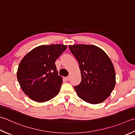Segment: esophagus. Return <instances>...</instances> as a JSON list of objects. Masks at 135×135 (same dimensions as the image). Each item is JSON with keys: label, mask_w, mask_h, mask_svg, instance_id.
<instances>
[{"label": "esophagus", "mask_w": 135, "mask_h": 135, "mask_svg": "<svg viewBox=\"0 0 135 135\" xmlns=\"http://www.w3.org/2000/svg\"><path fill=\"white\" fill-rule=\"evenodd\" d=\"M65 80L67 81H70V76H67V77H65Z\"/></svg>", "instance_id": "obj_1"}]
</instances>
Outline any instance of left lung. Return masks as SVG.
<instances>
[{"label":"left lung","mask_w":135,"mask_h":135,"mask_svg":"<svg viewBox=\"0 0 135 135\" xmlns=\"http://www.w3.org/2000/svg\"><path fill=\"white\" fill-rule=\"evenodd\" d=\"M79 63L81 81L74 86L78 96L89 104H98L109 97L116 84L112 61L104 50L94 45H70Z\"/></svg>","instance_id":"obj_1"}]
</instances>
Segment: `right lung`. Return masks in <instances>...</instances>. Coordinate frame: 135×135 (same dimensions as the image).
Returning <instances> with one entry per match:
<instances>
[{
	"label": "right lung",
	"instance_id": "right-lung-1",
	"mask_svg": "<svg viewBox=\"0 0 135 135\" xmlns=\"http://www.w3.org/2000/svg\"><path fill=\"white\" fill-rule=\"evenodd\" d=\"M66 45H42L31 50L21 60L17 72L20 86L26 95L38 102L48 101L59 93L62 78L55 62Z\"/></svg>",
	"mask_w": 135,
	"mask_h": 135
}]
</instances>
